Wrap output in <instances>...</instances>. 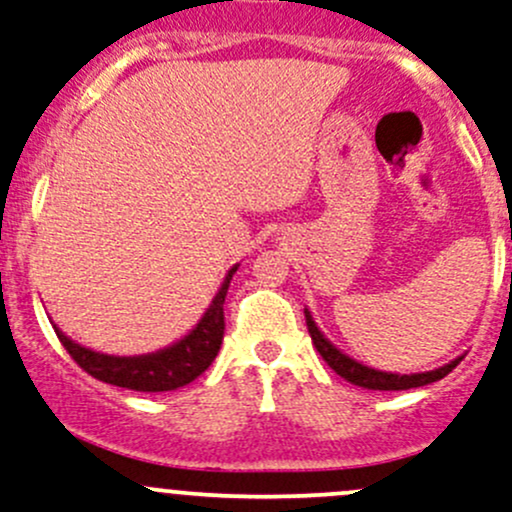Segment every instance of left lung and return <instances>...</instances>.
<instances>
[{
  "label": "left lung",
  "mask_w": 512,
  "mask_h": 512,
  "mask_svg": "<svg viewBox=\"0 0 512 512\" xmlns=\"http://www.w3.org/2000/svg\"><path fill=\"white\" fill-rule=\"evenodd\" d=\"M304 316H306V326H309V333H311V341H314L316 351L321 353V358L328 363V368L336 370V375H341V378L348 380V383L365 387V390H410V387L437 383V380L444 378V375H449L451 370L459 365V360L464 358V355H459V358H454L451 363L441 365V368L427 370V373H410V375L385 373V370H375L370 368V365L358 363V360L351 358V355L343 353L341 348L333 346V343L324 336V331L316 326L314 316H311L309 309H304Z\"/></svg>",
  "instance_id": "obj_1"
}]
</instances>
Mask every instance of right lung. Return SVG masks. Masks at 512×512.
<instances>
[{"label":"right lung","instance_id":"obj_1","mask_svg":"<svg viewBox=\"0 0 512 512\" xmlns=\"http://www.w3.org/2000/svg\"><path fill=\"white\" fill-rule=\"evenodd\" d=\"M238 267L240 265H233L228 274H225L223 284H220V289L215 292L206 314L198 319V324L193 326L184 338H179V341L171 343V346L161 348V351L144 355H107L75 343L73 338H68L56 324H53V328H56V336L61 338L63 348L71 353L75 363H78L85 373L102 380V383L127 387V390L137 392L176 390V387L193 383L198 375L206 373L208 365H211L215 355H218L225 331V294H228L230 279L238 272Z\"/></svg>","mask_w":512,"mask_h":512}]
</instances>
